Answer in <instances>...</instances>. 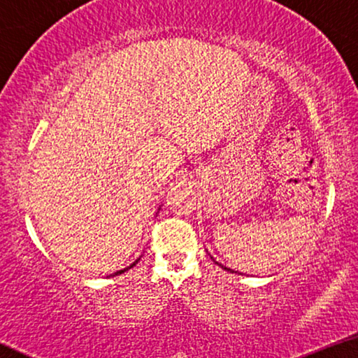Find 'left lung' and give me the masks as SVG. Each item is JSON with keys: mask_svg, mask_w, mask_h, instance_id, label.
Masks as SVG:
<instances>
[{"mask_svg": "<svg viewBox=\"0 0 358 358\" xmlns=\"http://www.w3.org/2000/svg\"><path fill=\"white\" fill-rule=\"evenodd\" d=\"M212 259H213V257H212ZM213 262H215V260H213ZM215 264H218V262H215ZM218 265H220V266H222V268H223V270H225V271H230V273H238V271H233L231 268H228V266H223L222 264H218ZM238 275H243V273H238Z\"/></svg>", "mask_w": 358, "mask_h": 358, "instance_id": "1", "label": "left lung"}]
</instances>
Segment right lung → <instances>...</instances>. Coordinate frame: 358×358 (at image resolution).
Here are the masks:
<instances>
[{"instance_id":"obj_1","label":"right lung","mask_w":358,"mask_h":358,"mask_svg":"<svg viewBox=\"0 0 358 358\" xmlns=\"http://www.w3.org/2000/svg\"><path fill=\"white\" fill-rule=\"evenodd\" d=\"M159 209H161V207H159ZM140 259H141V257H138V259L135 260V262H133L131 265H128V266H125V268H124V270H119V271H115V273H112V275H109V276H117V275H122V273H125V271H127V270H130V268H131V266H135V265H136L138 262H140Z\"/></svg>"}]
</instances>
